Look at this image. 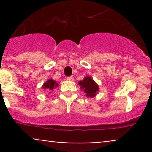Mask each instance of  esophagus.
I'll return each mask as SVG.
<instances>
[{
    "instance_id": "1",
    "label": "esophagus",
    "mask_w": 152,
    "mask_h": 152,
    "mask_svg": "<svg viewBox=\"0 0 152 152\" xmlns=\"http://www.w3.org/2000/svg\"><path fill=\"white\" fill-rule=\"evenodd\" d=\"M73 79H74V78H73V76H67V79L68 81H73Z\"/></svg>"
}]
</instances>
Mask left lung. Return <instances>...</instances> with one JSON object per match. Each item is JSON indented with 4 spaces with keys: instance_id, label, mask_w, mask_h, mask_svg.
<instances>
[{
    "instance_id": "obj_1",
    "label": "left lung",
    "mask_w": 152,
    "mask_h": 152,
    "mask_svg": "<svg viewBox=\"0 0 152 152\" xmlns=\"http://www.w3.org/2000/svg\"><path fill=\"white\" fill-rule=\"evenodd\" d=\"M79 84L81 86V88L83 89L84 92L88 97H94L99 90V87H98L97 84L90 76L85 77L83 81H80Z\"/></svg>"
}]
</instances>
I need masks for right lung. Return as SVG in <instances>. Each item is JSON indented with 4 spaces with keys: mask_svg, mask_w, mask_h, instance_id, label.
<instances>
[{
    "mask_svg": "<svg viewBox=\"0 0 152 152\" xmlns=\"http://www.w3.org/2000/svg\"><path fill=\"white\" fill-rule=\"evenodd\" d=\"M58 86V84L56 83V82L55 81H53V79H48V80L46 82H45L44 83L43 86H42V87L45 89H47V90H53V88L56 87H57Z\"/></svg>",
    "mask_w": 152,
    "mask_h": 152,
    "instance_id": "add662e5",
    "label": "right lung"
}]
</instances>
